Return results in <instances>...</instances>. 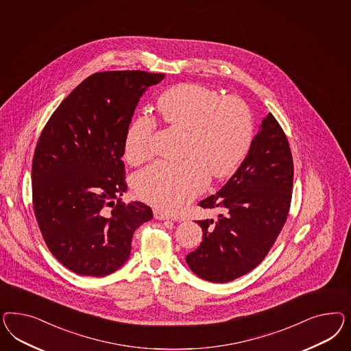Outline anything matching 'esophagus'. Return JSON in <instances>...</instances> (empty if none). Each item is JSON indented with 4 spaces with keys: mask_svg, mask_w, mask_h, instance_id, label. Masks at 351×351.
I'll list each match as a JSON object with an SVG mask.
<instances>
[{
    "mask_svg": "<svg viewBox=\"0 0 351 351\" xmlns=\"http://www.w3.org/2000/svg\"><path fill=\"white\" fill-rule=\"evenodd\" d=\"M154 217L157 220H175L176 221V219L173 216H171L170 213L160 211V210H154Z\"/></svg>",
    "mask_w": 351,
    "mask_h": 351,
    "instance_id": "34e87169",
    "label": "esophagus"
}]
</instances>
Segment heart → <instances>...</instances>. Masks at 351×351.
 I'll use <instances>...</instances> for the list:
<instances>
[{"mask_svg": "<svg viewBox=\"0 0 351 351\" xmlns=\"http://www.w3.org/2000/svg\"><path fill=\"white\" fill-rule=\"evenodd\" d=\"M157 109L165 123L185 131V160L150 165L136 175L135 189L143 201L178 213L206 189L210 175L225 178L241 165L254 138V118L239 97L198 84L171 87L160 96ZM157 126L148 114L132 121L125 138L131 163L153 157Z\"/></svg>", "mask_w": 351, "mask_h": 351, "instance_id": "b5f03b06", "label": "heart"}]
</instances>
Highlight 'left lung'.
I'll list each match as a JSON object with an SVG mask.
<instances>
[{
  "mask_svg": "<svg viewBox=\"0 0 351 351\" xmlns=\"http://www.w3.org/2000/svg\"><path fill=\"white\" fill-rule=\"evenodd\" d=\"M293 160L287 136L269 113L239 169L216 194L198 203L219 211L198 220L201 245L185 257L198 276L230 282L254 270L276 243L292 199Z\"/></svg>",
  "mask_w": 351,
  "mask_h": 351,
  "instance_id": "left-lung-1",
  "label": "left lung"
}]
</instances>
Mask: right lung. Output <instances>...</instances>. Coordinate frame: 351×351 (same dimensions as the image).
<instances>
[{"label": "right lung", "mask_w": 351, "mask_h": 351, "mask_svg": "<svg viewBox=\"0 0 351 351\" xmlns=\"http://www.w3.org/2000/svg\"><path fill=\"white\" fill-rule=\"evenodd\" d=\"M163 78L143 71L91 75L55 109L40 135L33 211L50 252L75 274L114 273L130 257L135 230L153 219L147 204L119 198L128 191L121 158L140 97Z\"/></svg>", "instance_id": "obj_1"}]
</instances>
